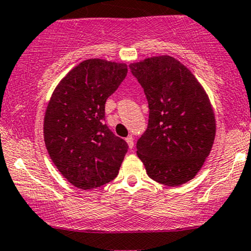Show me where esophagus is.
<instances>
[{
    "mask_svg": "<svg viewBox=\"0 0 251 251\" xmlns=\"http://www.w3.org/2000/svg\"><path fill=\"white\" fill-rule=\"evenodd\" d=\"M126 143L128 144V148L129 149H133V146H134V138L132 137V135H128V137L126 138Z\"/></svg>",
    "mask_w": 251,
    "mask_h": 251,
    "instance_id": "1",
    "label": "esophagus"
}]
</instances>
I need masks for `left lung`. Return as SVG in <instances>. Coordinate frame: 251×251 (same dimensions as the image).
<instances>
[{"mask_svg":"<svg viewBox=\"0 0 251 251\" xmlns=\"http://www.w3.org/2000/svg\"><path fill=\"white\" fill-rule=\"evenodd\" d=\"M149 102L148 128L137 154L149 177L168 186L191 180L211 151L215 116L201 83L172 56L131 63Z\"/></svg>","mask_w":251,"mask_h":251,"instance_id":"1","label":"left lung"}]
</instances>
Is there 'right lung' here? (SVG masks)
Instances as JSON below:
<instances>
[{
  "label": "right lung",
  "mask_w": 251,
  "mask_h": 251,
  "mask_svg": "<svg viewBox=\"0 0 251 251\" xmlns=\"http://www.w3.org/2000/svg\"><path fill=\"white\" fill-rule=\"evenodd\" d=\"M127 74L125 63L89 59L60 81L47 106L45 144L54 165L82 190L119 174L128 145L105 124V103Z\"/></svg>",
  "instance_id": "right-lung-1"
}]
</instances>
